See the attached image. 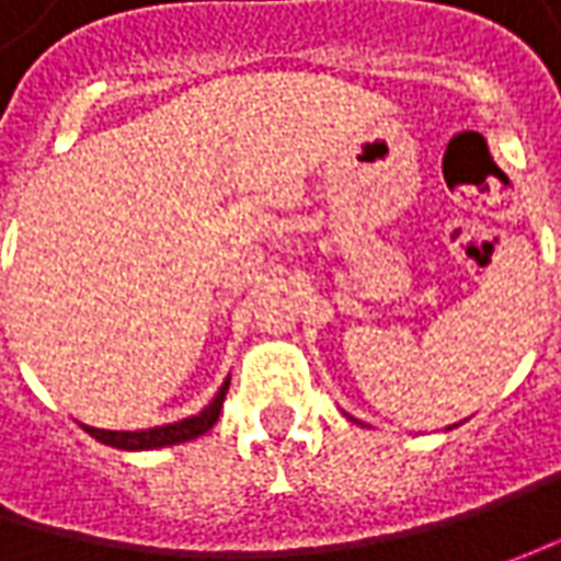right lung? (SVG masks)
Returning a JSON list of instances; mask_svg holds the SVG:
<instances>
[{
    "instance_id": "1",
    "label": "right lung",
    "mask_w": 561,
    "mask_h": 561,
    "mask_svg": "<svg viewBox=\"0 0 561 561\" xmlns=\"http://www.w3.org/2000/svg\"><path fill=\"white\" fill-rule=\"evenodd\" d=\"M227 383H230V380H227ZM227 383L221 387V393L211 399V405H205L199 415L178 421V424L149 427V431H99V427H87V424H83V431H87L90 437H96L99 443H108V446H118V449H156V446H174V443L196 440V437L205 434V431L218 421V415H221Z\"/></svg>"
}]
</instances>
